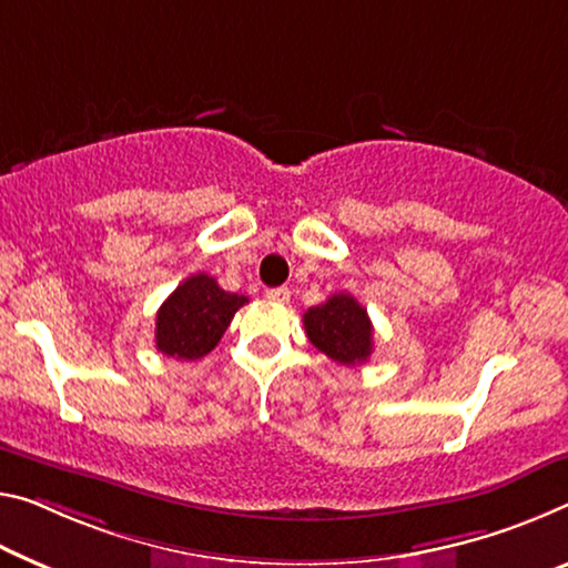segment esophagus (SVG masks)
I'll use <instances>...</instances> for the list:
<instances>
[{
    "label": "esophagus",
    "instance_id": "obj_1",
    "mask_svg": "<svg viewBox=\"0 0 568 568\" xmlns=\"http://www.w3.org/2000/svg\"><path fill=\"white\" fill-rule=\"evenodd\" d=\"M290 296H292V292L286 290V286H274V290H266V300L278 302V304L290 302Z\"/></svg>",
    "mask_w": 568,
    "mask_h": 568
}]
</instances>
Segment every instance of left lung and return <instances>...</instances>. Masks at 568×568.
<instances>
[{
    "mask_svg": "<svg viewBox=\"0 0 568 568\" xmlns=\"http://www.w3.org/2000/svg\"><path fill=\"white\" fill-rule=\"evenodd\" d=\"M304 329L310 343L339 365H361L373 353L368 310L345 292L304 312Z\"/></svg>",
    "mask_w": 568,
    "mask_h": 568,
    "instance_id": "1",
    "label": "left lung"
}]
</instances>
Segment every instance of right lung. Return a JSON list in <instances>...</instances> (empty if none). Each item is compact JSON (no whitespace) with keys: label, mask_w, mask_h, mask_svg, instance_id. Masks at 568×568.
Segmentation results:
<instances>
[{"label":"right lung","mask_w":568,"mask_h":568,"mask_svg":"<svg viewBox=\"0 0 568 568\" xmlns=\"http://www.w3.org/2000/svg\"><path fill=\"white\" fill-rule=\"evenodd\" d=\"M246 302L243 294L221 290L213 276H187L156 312V351L178 361H197L221 343L233 314Z\"/></svg>","instance_id":"add662e5"}]
</instances>
